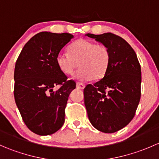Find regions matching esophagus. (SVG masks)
I'll list each match as a JSON object with an SVG mask.
<instances>
[{
  "label": "esophagus",
  "mask_w": 159,
  "mask_h": 159,
  "mask_svg": "<svg viewBox=\"0 0 159 159\" xmlns=\"http://www.w3.org/2000/svg\"><path fill=\"white\" fill-rule=\"evenodd\" d=\"M76 86H77V88L79 89H84V87H85V84H83V83H81V82H77Z\"/></svg>",
  "instance_id": "34e87169"
}]
</instances>
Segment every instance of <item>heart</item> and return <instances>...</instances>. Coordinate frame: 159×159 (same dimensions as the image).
Segmentation results:
<instances>
[{"label":"heart","instance_id":"b5f03b06","mask_svg":"<svg viewBox=\"0 0 159 159\" xmlns=\"http://www.w3.org/2000/svg\"><path fill=\"white\" fill-rule=\"evenodd\" d=\"M68 53L57 54V67L65 75H72L79 65L81 69L75 76L81 81L100 79L105 76L109 67L111 52L104 44L79 39L68 47Z\"/></svg>","mask_w":159,"mask_h":159}]
</instances>
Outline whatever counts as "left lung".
Wrapping results in <instances>:
<instances>
[{
	"mask_svg": "<svg viewBox=\"0 0 159 159\" xmlns=\"http://www.w3.org/2000/svg\"><path fill=\"white\" fill-rule=\"evenodd\" d=\"M86 35L107 46L111 52L103 78L84 89L88 116L96 129L114 133L125 127L135 115L141 98V65L136 53L121 37L112 33Z\"/></svg>",
	"mask_w": 159,
	"mask_h": 159,
	"instance_id": "left-lung-1",
	"label": "left lung"
}]
</instances>
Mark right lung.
<instances>
[{
	"mask_svg": "<svg viewBox=\"0 0 159 159\" xmlns=\"http://www.w3.org/2000/svg\"><path fill=\"white\" fill-rule=\"evenodd\" d=\"M74 38L68 33L40 32L26 43L14 68V94L24 122L34 133L48 135L65 123L68 96L76 84L56 63L61 50ZM59 89L53 91V88Z\"/></svg>",
	"mask_w": 159,
	"mask_h": 159,
	"instance_id": "right-lung-1",
	"label": "right lung"
}]
</instances>
